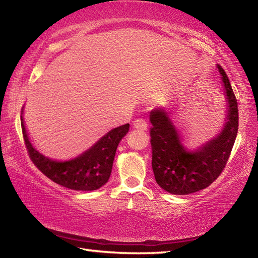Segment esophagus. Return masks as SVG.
<instances>
[{"label":"esophagus","instance_id":"obj_1","mask_svg":"<svg viewBox=\"0 0 258 258\" xmlns=\"http://www.w3.org/2000/svg\"><path fill=\"white\" fill-rule=\"evenodd\" d=\"M133 125H134V127L137 128V130L146 131V130L148 128V124H147V121H146L145 119H142V118H138V119H135V120L133 121Z\"/></svg>","mask_w":258,"mask_h":258}]
</instances>
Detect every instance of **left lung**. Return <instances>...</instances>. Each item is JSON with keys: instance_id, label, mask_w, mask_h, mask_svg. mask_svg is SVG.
I'll use <instances>...</instances> for the list:
<instances>
[{"instance_id": "obj_1", "label": "left lung", "mask_w": 258, "mask_h": 258, "mask_svg": "<svg viewBox=\"0 0 258 258\" xmlns=\"http://www.w3.org/2000/svg\"><path fill=\"white\" fill-rule=\"evenodd\" d=\"M222 78L226 110L223 125L215 137L195 148L176 126L174 107H157L150 112L152 125V169L157 184L173 195H190L207 187L220 176L238 133V104L226 74L216 66Z\"/></svg>"}]
</instances>
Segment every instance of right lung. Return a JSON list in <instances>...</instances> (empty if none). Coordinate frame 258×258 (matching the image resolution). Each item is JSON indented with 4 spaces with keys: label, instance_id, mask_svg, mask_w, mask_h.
Segmentation results:
<instances>
[{
    "label": "right lung",
    "instance_id": "add662e5",
    "mask_svg": "<svg viewBox=\"0 0 258 258\" xmlns=\"http://www.w3.org/2000/svg\"><path fill=\"white\" fill-rule=\"evenodd\" d=\"M20 119L26 147L33 163L50 180L76 191H93L106 184L110 177L117 147L130 128V124L112 128L75 158L56 160L43 155L30 141L25 126L24 107Z\"/></svg>",
    "mask_w": 258,
    "mask_h": 258
}]
</instances>
